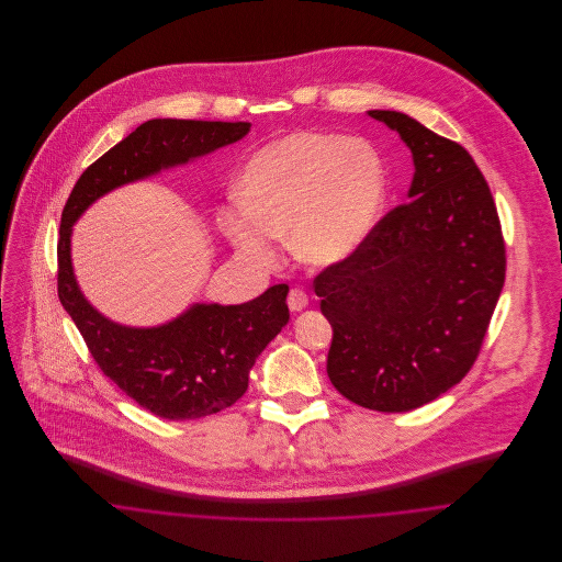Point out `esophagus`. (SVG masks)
I'll use <instances>...</instances> for the list:
<instances>
[{
	"label": "esophagus",
	"instance_id": "obj_1",
	"mask_svg": "<svg viewBox=\"0 0 562 562\" xmlns=\"http://www.w3.org/2000/svg\"><path fill=\"white\" fill-rule=\"evenodd\" d=\"M307 305H310V296H307L303 290L294 288V290L290 292V296H288V307H290L292 312H303Z\"/></svg>",
	"mask_w": 562,
	"mask_h": 562
}]
</instances>
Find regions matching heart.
Instances as JSON below:
<instances>
[{"mask_svg":"<svg viewBox=\"0 0 562 562\" xmlns=\"http://www.w3.org/2000/svg\"><path fill=\"white\" fill-rule=\"evenodd\" d=\"M240 201L221 212V229L255 259L272 238L318 268L352 257L372 236L387 199V172L359 138L294 132L261 147L241 168Z\"/></svg>","mask_w":562,"mask_h":562,"instance_id":"b5f03b06","label":"heart"}]
</instances>
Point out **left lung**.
Wrapping results in <instances>:
<instances>
[{"mask_svg":"<svg viewBox=\"0 0 562 562\" xmlns=\"http://www.w3.org/2000/svg\"><path fill=\"white\" fill-rule=\"evenodd\" d=\"M413 158L408 203L314 281L333 326L326 372L359 406L402 413L439 398L474 366L497 305L506 250L476 161L396 110H370Z\"/></svg>","mask_w":562,"mask_h":562,"instance_id":"obj_1","label":"left lung"}]
</instances>
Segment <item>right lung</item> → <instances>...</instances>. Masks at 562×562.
<instances>
[{
	"label": "right lung",
	"mask_w": 562,
	"mask_h": 562,
	"mask_svg": "<svg viewBox=\"0 0 562 562\" xmlns=\"http://www.w3.org/2000/svg\"><path fill=\"white\" fill-rule=\"evenodd\" d=\"M250 123L154 119L81 172L60 223L58 296L97 366L132 401L164 419H199L244 396L263 348L290 321L285 283L241 305L192 303L172 321L130 326L83 296L71 257L74 225L108 192L158 177L241 140Z\"/></svg>",
	"instance_id": "right-lung-1"
}]
</instances>
